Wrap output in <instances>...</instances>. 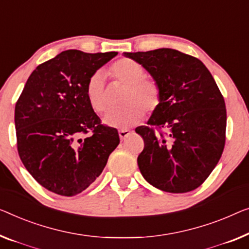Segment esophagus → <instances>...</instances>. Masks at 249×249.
Returning <instances> with one entry per match:
<instances>
[{"label":"esophagus","mask_w":249,"mask_h":249,"mask_svg":"<svg viewBox=\"0 0 249 249\" xmlns=\"http://www.w3.org/2000/svg\"><path fill=\"white\" fill-rule=\"evenodd\" d=\"M129 134H131V131H129V129L125 128V129H121V131H118V135H120L121 140H125Z\"/></svg>","instance_id":"34e87169"}]
</instances>
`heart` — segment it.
Returning <instances> with one entry per match:
<instances>
[{"instance_id": "b5f03b06", "label": "heart", "mask_w": 249, "mask_h": 249, "mask_svg": "<svg viewBox=\"0 0 249 249\" xmlns=\"http://www.w3.org/2000/svg\"><path fill=\"white\" fill-rule=\"evenodd\" d=\"M115 80L125 85L124 106L109 110L104 123L115 128H128L136 125L144 116V109L153 113L161 104V89L154 79L146 78L143 67L132 59L122 58L107 70ZM87 102L96 113L102 114L107 108L104 78L95 72L88 78L85 86Z\"/></svg>"}]
</instances>
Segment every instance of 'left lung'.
I'll use <instances>...</instances> for the list:
<instances>
[{
  "instance_id": "left-lung-1",
  "label": "left lung",
  "mask_w": 249,
  "mask_h": 249,
  "mask_svg": "<svg viewBox=\"0 0 249 249\" xmlns=\"http://www.w3.org/2000/svg\"><path fill=\"white\" fill-rule=\"evenodd\" d=\"M145 68L161 89V104L135 132L144 140L137 158L148 183L184 194L200 187L219 162L227 114L224 97L198 58L162 48L124 53Z\"/></svg>"
}]
</instances>
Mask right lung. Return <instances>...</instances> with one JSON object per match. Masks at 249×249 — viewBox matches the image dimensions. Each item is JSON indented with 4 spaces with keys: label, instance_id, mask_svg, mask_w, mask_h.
Segmentation results:
<instances>
[{
    "label": "right lung",
    "instance_id": "1",
    "mask_svg": "<svg viewBox=\"0 0 249 249\" xmlns=\"http://www.w3.org/2000/svg\"><path fill=\"white\" fill-rule=\"evenodd\" d=\"M117 53L66 50L33 70L14 110L18 152L43 188L72 196L101 176L120 144L85 95L92 73Z\"/></svg>",
    "mask_w": 249,
    "mask_h": 249
}]
</instances>
